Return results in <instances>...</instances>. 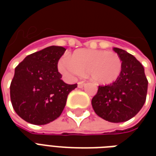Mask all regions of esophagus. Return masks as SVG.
<instances>
[{
  "mask_svg": "<svg viewBox=\"0 0 156 156\" xmlns=\"http://www.w3.org/2000/svg\"><path fill=\"white\" fill-rule=\"evenodd\" d=\"M84 84H85L84 82H83V81L78 82V87L79 88H83V86H84Z\"/></svg>",
  "mask_w": 156,
  "mask_h": 156,
  "instance_id": "1",
  "label": "esophagus"
}]
</instances>
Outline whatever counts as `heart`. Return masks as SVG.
I'll return each mask as SVG.
<instances>
[{
  "instance_id": "heart-1",
  "label": "heart",
  "mask_w": 156,
  "mask_h": 156,
  "mask_svg": "<svg viewBox=\"0 0 156 156\" xmlns=\"http://www.w3.org/2000/svg\"><path fill=\"white\" fill-rule=\"evenodd\" d=\"M58 69L66 77L73 78L83 73L100 84H109L117 80L122 71V61L114 51L105 50H78L70 59L62 58Z\"/></svg>"
}]
</instances>
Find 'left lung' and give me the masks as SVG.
I'll list each match as a JSON object with an SVG mask.
<instances>
[{"mask_svg": "<svg viewBox=\"0 0 156 156\" xmlns=\"http://www.w3.org/2000/svg\"><path fill=\"white\" fill-rule=\"evenodd\" d=\"M122 61V71L117 80L107 86H98L92 99L96 115L112 123L130 119L140 112L147 95L148 80L144 67L133 55L114 48Z\"/></svg>", "mask_w": 156, "mask_h": 156, "instance_id": "obj_1", "label": "left lung"}]
</instances>
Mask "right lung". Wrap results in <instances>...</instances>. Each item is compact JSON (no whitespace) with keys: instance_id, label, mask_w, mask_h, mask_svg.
<instances>
[{"instance_id":"right-lung-1","label":"right lung","mask_w":156,"mask_h":156,"mask_svg":"<svg viewBox=\"0 0 156 156\" xmlns=\"http://www.w3.org/2000/svg\"><path fill=\"white\" fill-rule=\"evenodd\" d=\"M66 51L51 46L27 56L15 68L10 94L16 113L30 124H47L61 115L68 94L77 84H67L58 70Z\"/></svg>"}]
</instances>
